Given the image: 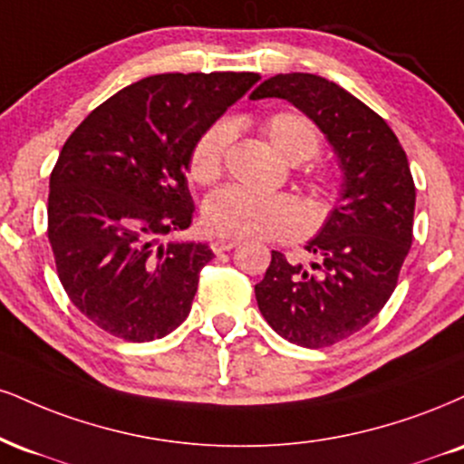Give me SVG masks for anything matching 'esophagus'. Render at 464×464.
<instances>
[{"label":"esophagus","instance_id":"obj_1","mask_svg":"<svg viewBox=\"0 0 464 464\" xmlns=\"http://www.w3.org/2000/svg\"><path fill=\"white\" fill-rule=\"evenodd\" d=\"M236 246H237V239H220V237H216L214 242H211V250H214L216 255L227 253V250H231V248H236Z\"/></svg>","mask_w":464,"mask_h":464}]
</instances>
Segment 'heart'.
Returning a JSON list of instances; mask_svg holds the SVG:
<instances>
[{
    "instance_id": "obj_1",
    "label": "heart",
    "mask_w": 464,
    "mask_h": 464,
    "mask_svg": "<svg viewBox=\"0 0 464 464\" xmlns=\"http://www.w3.org/2000/svg\"><path fill=\"white\" fill-rule=\"evenodd\" d=\"M264 133L287 161H306L320 149L315 125L298 111H276L264 122ZM233 140V125L218 121L205 130L192 149L189 175L198 183L220 177L227 147ZM203 225L220 239H283L304 231L306 214L298 200L285 194H261L227 186L211 192L203 203Z\"/></svg>"
}]
</instances>
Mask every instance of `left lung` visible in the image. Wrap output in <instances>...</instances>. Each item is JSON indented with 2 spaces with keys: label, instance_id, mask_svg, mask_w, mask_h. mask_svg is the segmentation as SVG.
<instances>
[{
  "label": "left lung",
  "instance_id": "left-lung-1",
  "mask_svg": "<svg viewBox=\"0 0 464 464\" xmlns=\"http://www.w3.org/2000/svg\"><path fill=\"white\" fill-rule=\"evenodd\" d=\"M285 99L315 122L342 170L339 198L306 250L309 266L272 250L255 285L261 315L283 339L324 348L367 326L392 298L412 244L415 183L392 127L334 82L281 72L250 99Z\"/></svg>",
  "mask_w": 464,
  "mask_h": 464
}]
</instances>
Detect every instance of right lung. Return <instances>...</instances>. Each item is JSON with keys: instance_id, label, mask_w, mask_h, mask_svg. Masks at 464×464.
<instances>
[{"instance_id": "1", "label": "right lung", "mask_w": 464, "mask_h": 464, "mask_svg": "<svg viewBox=\"0 0 464 464\" xmlns=\"http://www.w3.org/2000/svg\"><path fill=\"white\" fill-rule=\"evenodd\" d=\"M259 72H161L83 119L49 179V242L60 283L88 320L127 342L175 331L211 248L160 237L192 225L188 179L205 130Z\"/></svg>"}]
</instances>
